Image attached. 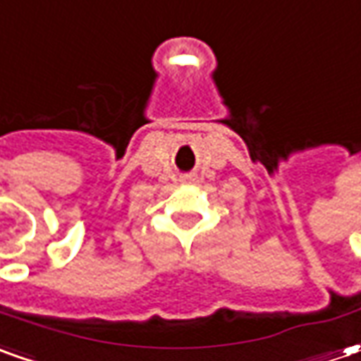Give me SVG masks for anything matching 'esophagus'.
I'll return each instance as SVG.
<instances>
[{"mask_svg": "<svg viewBox=\"0 0 361 361\" xmlns=\"http://www.w3.org/2000/svg\"><path fill=\"white\" fill-rule=\"evenodd\" d=\"M181 181H183V183H195V176H183Z\"/></svg>", "mask_w": 361, "mask_h": 361, "instance_id": "esophagus-1", "label": "esophagus"}]
</instances>
